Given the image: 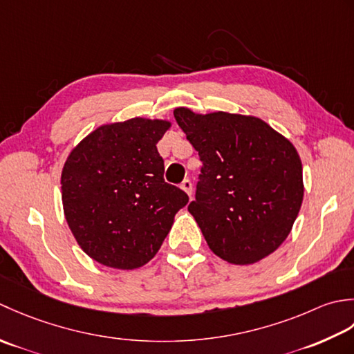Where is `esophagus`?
<instances>
[{"label":"esophagus","mask_w":354,"mask_h":354,"mask_svg":"<svg viewBox=\"0 0 354 354\" xmlns=\"http://www.w3.org/2000/svg\"><path fill=\"white\" fill-rule=\"evenodd\" d=\"M180 187H182V189L187 194V196H192V182L189 178H185L183 182H182V185H180Z\"/></svg>","instance_id":"34e87169"}]
</instances>
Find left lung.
I'll return each mask as SVG.
<instances>
[{
  "label": "left lung",
  "instance_id": "left-lung-1",
  "mask_svg": "<svg viewBox=\"0 0 354 354\" xmlns=\"http://www.w3.org/2000/svg\"><path fill=\"white\" fill-rule=\"evenodd\" d=\"M174 118L203 162L187 211L209 249L238 266L273 254L290 234L304 197L297 148L255 116L178 106Z\"/></svg>",
  "mask_w": 354,
  "mask_h": 354
}]
</instances>
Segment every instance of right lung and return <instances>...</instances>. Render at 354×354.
<instances>
[{
  "label": "right lung",
  "instance_id": "1",
  "mask_svg": "<svg viewBox=\"0 0 354 354\" xmlns=\"http://www.w3.org/2000/svg\"><path fill=\"white\" fill-rule=\"evenodd\" d=\"M169 127V120L145 118L100 125L64 163V215L79 246L99 264L142 268L189 200L163 178L156 145Z\"/></svg>",
  "mask_w": 354,
  "mask_h": 354
}]
</instances>
